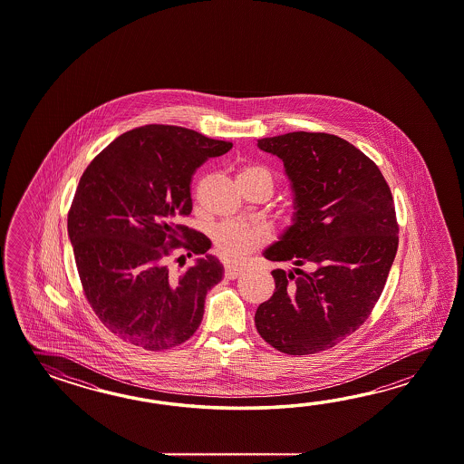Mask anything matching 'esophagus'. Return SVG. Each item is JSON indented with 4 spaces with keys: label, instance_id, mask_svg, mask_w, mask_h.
I'll list each match as a JSON object with an SVG mask.
<instances>
[{
    "label": "esophagus",
    "instance_id": "34e87169",
    "mask_svg": "<svg viewBox=\"0 0 464 464\" xmlns=\"http://www.w3.org/2000/svg\"><path fill=\"white\" fill-rule=\"evenodd\" d=\"M244 272V268L240 266H226V276L230 278V280H234L237 276H240Z\"/></svg>",
    "mask_w": 464,
    "mask_h": 464
}]
</instances>
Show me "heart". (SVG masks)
Masks as SVG:
<instances>
[{"mask_svg":"<svg viewBox=\"0 0 464 464\" xmlns=\"http://www.w3.org/2000/svg\"><path fill=\"white\" fill-rule=\"evenodd\" d=\"M246 174H260L270 182V174L260 166H248L238 178ZM270 238V230L266 226L246 222H224L214 230V248L222 260L228 264L242 262L248 254L264 246Z\"/></svg>","mask_w":464,"mask_h":464,"instance_id":"1","label":"heart"}]
</instances>
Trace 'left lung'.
Returning <instances> with one entry per match:
<instances>
[{"mask_svg":"<svg viewBox=\"0 0 464 464\" xmlns=\"http://www.w3.org/2000/svg\"><path fill=\"white\" fill-rule=\"evenodd\" d=\"M284 162L292 224L264 250L276 292L256 312V332L286 355H310L352 335L383 292L398 248L392 190L372 159L325 132L256 140Z\"/></svg>","mask_w":464,"mask_h":464,"instance_id":"left-lung-1","label":"left lung"}]
</instances>
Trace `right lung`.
<instances>
[{"instance_id": "1", "label": "right lung", "mask_w": 464, "mask_h": 464, "mask_svg": "<svg viewBox=\"0 0 464 464\" xmlns=\"http://www.w3.org/2000/svg\"><path fill=\"white\" fill-rule=\"evenodd\" d=\"M230 149L192 129L149 124L114 139L84 170L68 234L89 305L121 340L159 352L200 325L224 266L208 254V237L178 220L192 210L194 170ZM179 246L198 258L174 273L167 256Z\"/></svg>"}]
</instances>
